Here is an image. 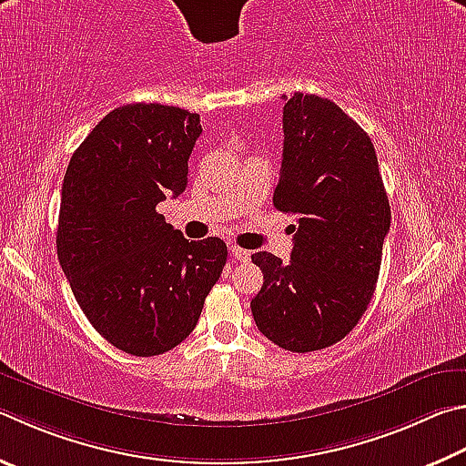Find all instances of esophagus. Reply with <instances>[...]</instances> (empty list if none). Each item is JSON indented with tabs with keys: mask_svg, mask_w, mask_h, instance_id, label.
<instances>
[{
	"mask_svg": "<svg viewBox=\"0 0 466 466\" xmlns=\"http://www.w3.org/2000/svg\"><path fill=\"white\" fill-rule=\"evenodd\" d=\"M230 255H232L236 260L247 262V260L250 258V250H247V248H240V247H230Z\"/></svg>",
	"mask_w": 466,
	"mask_h": 466,
	"instance_id": "obj_1",
	"label": "esophagus"
}]
</instances>
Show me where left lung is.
I'll return each mask as SVG.
<instances>
[{
    "mask_svg": "<svg viewBox=\"0 0 466 466\" xmlns=\"http://www.w3.org/2000/svg\"><path fill=\"white\" fill-rule=\"evenodd\" d=\"M283 163L273 206L298 214L291 260L257 252V326L291 352L332 346L367 311L391 208L369 134L334 101L283 97Z\"/></svg>",
    "mask_w": 466,
    "mask_h": 466,
    "instance_id": "left-lung-1",
    "label": "left lung"
}]
</instances>
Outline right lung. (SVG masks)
<instances>
[{
	"label": "right lung",
	"instance_id": "add662e5",
	"mask_svg": "<svg viewBox=\"0 0 466 466\" xmlns=\"http://www.w3.org/2000/svg\"><path fill=\"white\" fill-rule=\"evenodd\" d=\"M199 134L187 109L128 104L89 132L66 167L58 262L91 326L134 357L181 344L226 265L224 240L189 242L157 211L187 187Z\"/></svg>",
	"mask_w": 466,
	"mask_h": 466
}]
</instances>
